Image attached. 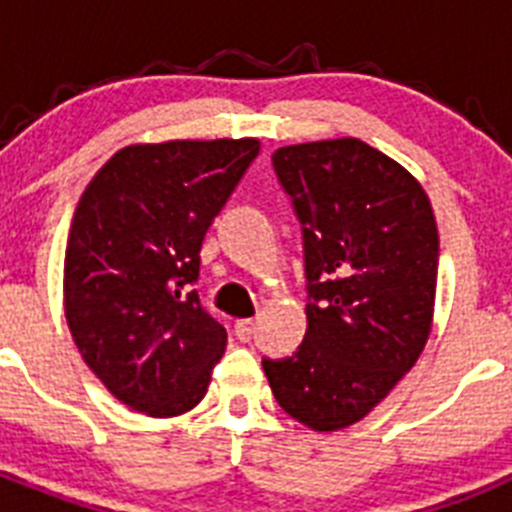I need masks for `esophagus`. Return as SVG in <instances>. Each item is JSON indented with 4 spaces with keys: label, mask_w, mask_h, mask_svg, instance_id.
Wrapping results in <instances>:
<instances>
[{
    "label": "esophagus",
    "mask_w": 512,
    "mask_h": 512,
    "mask_svg": "<svg viewBox=\"0 0 512 512\" xmlns=\"http://www.w3.org/2000/svg\"><path fill=\"white\" fill-rule=\"evenodd\" d=\"M253 330H256V323H253V320H238V323L233 325V333H235V338H238V341H248V338L253 336Z\"/></svg>",
    "instance_id": "esophagus-1"
}]
</instances>
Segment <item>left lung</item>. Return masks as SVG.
<instances>
[{
	"instance_id": "8db88e82",
	"label": "left lung",
	"mask_w": 512,
	"mask_h": 512,
	"mask_svg": "<svg viewBox=\"0 0 512 512\" xmlns=\"http://www.w3.org/2000/svg\"><path fill=\"white\" fill-rule=\"evenodd\" d=\"M302 225L307 330L264 359L284 413L312 431L364 418L413 369L431 336L438 228L410 171L359 138L271 156Z\"/></svg>"
}]
</instances>
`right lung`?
Here are the masks:
<instances>
[{
	"label": "right lung",
	"instance_id": "add662e5",
	"mask_svg": "<svg viewBox=\"0 0 512 512\" xmlns=\"http://www.w3.org/2000/svg\"><path fill=\"white\" fill-rule=\"evenodd\" d=\"M259 148L256 138L128 146L81 194L63 261L66 323L99 382L138 413L171 418L205 397L228 333L192 284L207 228Z\"/></svg>",
	"mask_w": 512,
	"mask_h": 512
}]
</instances>
